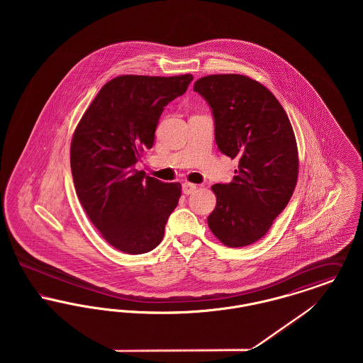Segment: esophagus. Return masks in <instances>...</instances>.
Masks as SVG:
<instances>
[{"instance_id": "esophagus-1", "label": "esophagus", "mask_w": 363, "mask_h": 363, "mask_svg": "<svg viewBox=\"0 0 363 363\" xmlns=\"http://www.w3.org/2000/svg\"><path fill=\"white\" fill-rule=\"evenodd\" d=\"M197 189V186L194 185V184H190V182H185V184H182V190H184V193L188 196V194H191L194 190Z\"/></svg>"}]
</instances>
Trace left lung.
Masks as SVG:
<instances>
[{
	"label": "left lung",
	"instance_id": "8db88e82",
	"mask_svg": "<svg viewBox=\"0 0 363 363\" xmlns=\"http://www.w3.org/2000/svg\"><path fill=\"white\" fill-rule=\"evenodd\" d=\"M193 91L212 108L218 148L238 160L233 181L212 186L216 207L208 225L228 247L252 245L293 196L299 164L293 126L275 95L247 76L211 74Z\"/></svg>",
	"mask_w": 363,
	"mask_h": 363
}]
</instances>
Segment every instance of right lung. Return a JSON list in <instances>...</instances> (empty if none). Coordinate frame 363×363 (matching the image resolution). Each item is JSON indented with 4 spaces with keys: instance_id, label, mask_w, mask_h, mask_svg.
Wrapping results in <instances>:
<instances>
[{
    "instance_id": "right-lung-1",
    "label": "right lung",
    "mask_w": 363,
    "mask_h": 363,
    "mask_svg": "<svg viewBox=\"0 0 363 363\" xmlns=\"http://www.w3.org/2000/svg\"><path fill=\"white\" fill-rule=\"evenodd\" d=\"M191 80V74L118 76L101 88L73 133L77 197L104 240L123 253L155 249L181 197L179 182H162L135 164L152 148L163 108Z\"/></svg>"
}]
</instances>
